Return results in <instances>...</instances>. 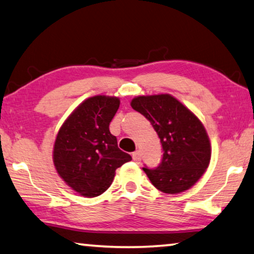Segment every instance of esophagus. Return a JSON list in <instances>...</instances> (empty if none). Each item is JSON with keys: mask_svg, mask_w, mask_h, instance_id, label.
Here are the masks:
<instances>
[{"mask_svg": "<svg viewBox=\"0 0 254 254\" xmlns=\"http://www.w3.org/2000/svg\"><path fill=\"white\" fill-rule=\"evenodd\" d=\"M132 158H133L134 162L139 163V162L141 161V155H140V151L137 150V151H134V153H132Z\"/></svg>", "mask_w": 254, "mask_h": 254, "instance_id": "esophagus-1", "label": "esophagus"}]
</instances>
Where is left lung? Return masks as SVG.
Instances as JSON below:
<instances>
[{
  "mask_svg": "<svg viewBox=\"0 0 254 254\" xmlns=\"http://www.w3.org/2000/svg\"><path fill=\"white\" fill-rule=\"evenodd\" d=\"M131 107L149 121L163 147L161 164L143 168L153 186L166 194L191 188L211 160L209 135L198 117L168 93L135 97Z\"/></svg>",
  "mask_w": 254,
  "mask_h": 254,
  "instance_id": "1",
  "label": "left lung"
}]
</instances>
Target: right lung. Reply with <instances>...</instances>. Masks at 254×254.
Returning <instances> with one entry per match:
<instances>
[{
  "label": "right lung",
  "instance_id": "right-lung-1",
  "mask_svg": "<svg viewBox=\"0 0 254 254\" xmlns=\"http://www.w3.org/2000/svg\"><path fill=\"white\" fill-rule=\"evenodd\" d=\"M120 107L117 97L94 96L79 104L57 133L54 164L59 177L84 197L111 186L117 168L131 161L117 146L109 123Z\"/></svg>",
  "mask_w": 254,
  "mask_h": 254
}]
</instances>
